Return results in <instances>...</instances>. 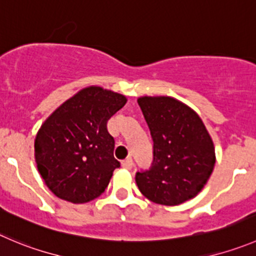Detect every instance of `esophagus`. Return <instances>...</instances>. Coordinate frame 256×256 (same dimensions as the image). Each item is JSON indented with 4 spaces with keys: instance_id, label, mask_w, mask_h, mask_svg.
<instances>
[{
    "instance_id": "34e87169",
    "label": "esophagus",
    "mask_w": 256,
    "mask_h": 256,
    "mask_svg": "<svg viewBox=\"0 0 256 256\" xmlns=\"http://www.w3.org/2000/svg\"><path fill=\"white\" fill-rule=\"evenodd\" d=\"M122 166H123L124 168H126V170H130L133 167V160L130 157L126 158V160L122 162Z\"/></svg>"
}]
</instances>
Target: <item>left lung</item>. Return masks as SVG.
<instances>
[{"mask_svg": "<svg viewBox=\"0 0 256 256\" xmlns=\"http://www.w3.org/2000/svg\"><path fill=\"white\" fill-rule=\"evenodd\" d=\"M153 140L150 170L137 172L143 196L174 206L204 188L215 166V147L198 114L171 96L138 98Z\"/></svg>", "mask_w": 256, "mask_h": 256, "instance_id": "obj_1", "label": "left lung"}]
</instances>
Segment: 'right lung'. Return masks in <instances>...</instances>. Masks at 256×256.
Returning <instances> with one entry per match:
<instances>
[{"label": "right lung", "mask_w": 256, "mask_h": 256, "mask_svg": "<svg viewBox=\"0 0 256 256\" xmlns=\"http://www.w3.org/2000/svg\"><path fill=\"white\" fill-rule=\"evenodd\" d=\"M126 103L122 94L88 86L44 122L35 138V160L55 196L85 204L106 191L113 171L120 167L106 123Z\"/></svg>", "instance_id": "1"}]
</instances>
